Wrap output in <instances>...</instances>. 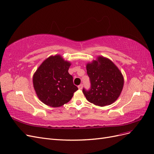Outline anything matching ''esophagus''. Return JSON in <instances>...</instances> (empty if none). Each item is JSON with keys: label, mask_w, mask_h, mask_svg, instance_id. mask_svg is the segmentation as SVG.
Returning <instances> with one entry per match:
<instances>
[{"label": "esophagus", "mask_w": 154, "mask_h": 154, "mask_svg": "<svg viewBox=\"0 0 154 154\" xmlns=\"http://www.w3.org/2000/svg\"><path fill=\"white\" fill-rule=\"evenodd\" d=\"M78 88H79V89H82V88H83V85L82 84H80V85H78Z\"/></svg>", "instance_id": "obj_1"}]
</instances>
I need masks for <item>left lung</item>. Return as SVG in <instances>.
I'll return each instance as SVG.
<instances>
[{
	"instance_id": "1",
	"label": "left lung",
	"mask_w": 154,
	"mask_h": 154,
	"mask_svg": "<svg viewBox=\"0 0 154 154\" xmlns=\"http://www.w3.org/2000/svg\"><path fill=\"white\" fill-rule=\"evenodd\" d=\"M91 81V88L83 93L86 99L95 105L104 106L117 100L123 90V76L109 58L99 56L86 66Z\"/></svg>"
}]
</instances>
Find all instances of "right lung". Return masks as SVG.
Returning <instances> with one entry per match:
<instances>
[{"label":"right lung","instance_id":"1","mask_svg":"<svg viewBox=\"0 0 154 154\" xmlns=\"http://www.w3.org/2000/svg\"><path fill=\"white\" fill-rule=\"evenodd\" d=\"M71 62L61 55L51 56L42 63L32 77V83L39 100L49 106L59 107L71 100L78 88L68 70Z\"/></svg>","mask_w":154,"mask_h":154}]
</instances>
